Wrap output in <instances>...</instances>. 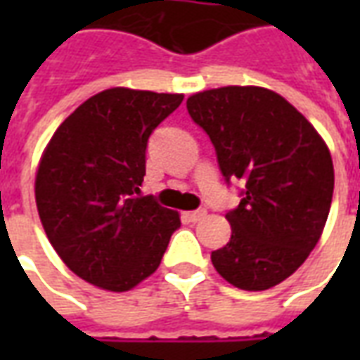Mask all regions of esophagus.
Segmentation results:
<instances>
[{
	"mask_svg": "<svg viewBox=\"0 0 360 360\" xmlns=\"http://www.w3.org/2000/svg\"><path fill=\"white\" fill-rule=\"evenodd\" d=\"M204 216H206V210H204V208H200V210L187 212V214H185V218H187V221H191V224H196V221H200Z\"/></svg>",
	"mask_w": 360,
	"mask_h": 360,
	"instance_id": "34e87169",
	"label": "esophagus"
}]
</instances>
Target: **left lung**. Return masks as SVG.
Returning <instances> with one entry per match:
<instances>
[{
    "mask_svg": "<svg viewBox=\"0 0 360 360\" xmlns=\"http://www.w3.org/2000/svg\"><path fill=\"white\" fill-rule=\"evenodd\" d=\"M210 136L219 172L241 181L226 214L231 239L212 264L231 285L264 291L289 278L316 247L333 195L330 150L285 98L260 86L204 90L187 100Z\"/></svg>",
    "mask_w": 360,
    "mask_h": 360,
    "instance_id": "left-lung-1",
    "label": "left lung"
}]
</instances>
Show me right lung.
Returning <instances> with one entry per match:
<instances>
[{
  "label": "right lung",
  "mask_w": 360,
  "mask_h": 360,
  "mask_svg": "<svg viewBox=\"0 0 360 360\" xmlns=\"http://www.w3.org/2000/svg\"><path fill=\"white\" fill-rule=\"evenodd\" d=\"M183 94L110 89L58 127L36 173L44 231L67 268L92 285L129 291L162 262L179 214L141 196L146 148Z\"/></svg>",
  "instance_id": "1"
}]
</instances>
